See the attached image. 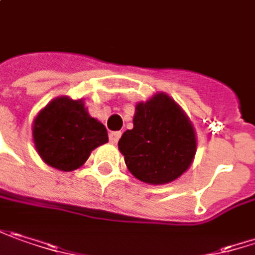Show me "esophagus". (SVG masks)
I'll return each mask as SVG.
<instances>
[{
  "instance_id": "34e87169",
  "label": "esophagus",
  "mask_w": 255,
  "mask_h": 255,
  "mask_svg": "<svg viewBox=\"0 0 255 255\" xmlns=\"http://www.w3.org/2000/svg\"><path fill=\"white\" fill-rule=\"evenodd\" d=\"M121 132H110V133H109V140H110L112 143H118V140L121 139Z\"/></svg>"
}]
</instances>
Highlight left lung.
Returning <instances> with one entry per match:
<instances>
[{"label": "left lung", "instance_id": "left-lung-1", "mask_svg": "<svg viewBox=\"0 0 255 255\" xmlns=\"http://www.w3.org/2000/svg\"><path fill=\"white\" fill-rule=\"evenodd\" d=\"M128 169L142 182L168 184L192 163L197 136L189 118L166 93L136 105L133 129L119 140Z\"/></svg>", "mask_w": 255, "mask_h": 255}]
</instances>
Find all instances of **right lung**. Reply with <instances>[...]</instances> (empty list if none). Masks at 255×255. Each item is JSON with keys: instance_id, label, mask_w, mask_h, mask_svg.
<instances>
[{"instance_id": "right-lung-1", "label": "right lung", "mask_w": 255, "mask_h": 255, "mask_svg": "<svg viewBox=\"0 0 255 255\" xmlns=\"http://www.w3.org/2000/svg\"><path fill=\"white\" fill-rule=\"evenodd\" d=\"M32 139L40 158L64 172L80 168L93 149L109 140L105 125L89 115L83 100L66 96L40 110L32 123Z\"/></svg>"}]
</instances>
